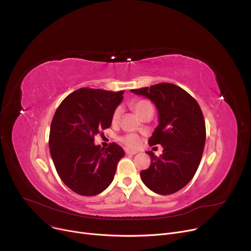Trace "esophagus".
Segmentation results:
<instances>
[{
  "label": "esophagus",
  "instance_id": "1",
  "mask_svg": "<svg viewBox=\"0 0 251 251\" xmlns=\"http://www.w3.org/2000/svg\"><path fill=\"white\" fill-rule=\"evenodd\" d=\"M125 152H126V154H130V155H134L137 153V151H129V150H126Z\"/></svg>",
  "mask_w": 251,
  "mask_h": 251
}]
</instances>
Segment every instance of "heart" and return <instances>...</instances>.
<instances>
[{
	"label": "heart",
	"mask_w": 251,
	"mask_h": 251,
	"mask_svg": "<svg viewBox=\"0 0 251 251\" xmlns=\"http://www.w3.org/2000/svg\"><path fill=\"white\" fill-rule=\"evenodd\" d=\"M131 107H132V109L135 111V113L140 117L144 112H147L148 110L151 109L152 105L150 101H148L146 100H135L131 103ZM121 114H122V108L121 107L116 108L113 113V116H112V121L114 123L118 122L119 119H120V117H121ZM121 141L125 144V146H127L129 148H136L139 146V143H140L139 137L135 134H127L121 138Z\"/></svg>",
	"instance_id": "1"
}]
</instances>
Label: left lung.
<instances>
[{"instance_id":"8db88e82","label":"left lung","mask_w":251,"mask_h":251,"mask_svg":"<svg viewBox=\"0 0 251 251\" xmlns=\"http://www.w3.org/2000/svg\"><path fill=\"white\" fill-rule=\"evenodd\" d=\"M151 100L157 109L159 125L149 140L150 146L161 144L160 156L147 151L151 166L140 172L146 186L168 195L186 186L200 166L204 143L205 123L197 101L183 88L172 83L131 89Z\"/></svg>"}]
</instances>
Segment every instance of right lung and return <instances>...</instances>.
Masks as SVG:
<instances>
[{
    "mask_svg": "<svg viewBox=\"0 0 251 251\" xmlns=\"http://www.w3.org/2000/svg\"><path fill=\"white\" fill-rule=\"evenodd\" d=\"M124 91L77 89L60 103L50 130L49 147L61 180L77 194L92 196L112 183L117 164L125 155L121 147L95 144L100 129L109 128Z\"/></svg>",
    "mask_w": 251,
    "mask_h": 251,
    "instance_id": "1",
    "label": "right lung"
}]
</instances>
